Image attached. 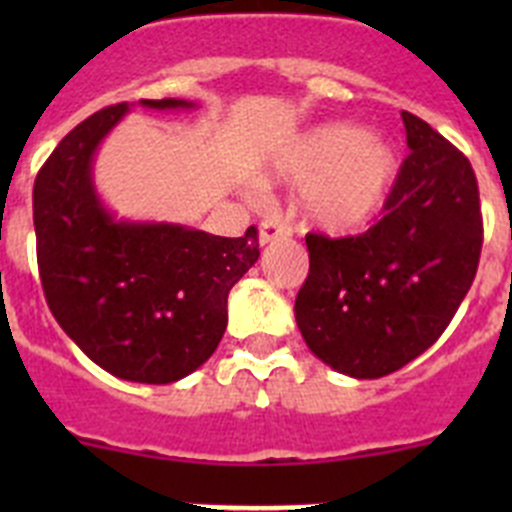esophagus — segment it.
<instances>
[{
    "label": "esophagus",
    "instance_id": "34e87169",
    "mask_svg": "<svg viewBox=\"0 0 512 512\" xmlns=\"http://www.w3.org/2000/svg\"><path fill=\"white\" fill-rule=\"evenodd\" d=\"M287 235H289V228L284 223H279V220H264V223L259 225L261 246H266V243L271 241H279V238H287Z\"/></svg>",
    "mask_w": 512,
    "mask_h": 512
}]
</instances>
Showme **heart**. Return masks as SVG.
Listing matches in <instances>:
<instances>
[{"mask_svg":"<svg viewBox=\"0 0 512 512\" xmlns=\"http://www.w3.org/2000/svg\"><path fill=\"white\" fill-rule=\"evenodd\" d=\"M400 156L390 140L356 125H325L295 140L279 158L284 179L305 182L297 210L312 228L346 233L382 210L397 179Z\"/></svg>","mask_w":512,"mask_h":512,"instance_id":"heart-1","label":"heart"}]
</instances>
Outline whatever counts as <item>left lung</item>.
<instances>
[{
  "mask_svg": "<svg viewBox=\"0 0 512 512\" xmlns=\"http://www.w3.org/2000/svg\"><path fill=\"white\" fill-rule=\"evenodd\" d=\"M402 161L379 223L361 235L310 233V274L295 318L336 372L379 379L438 341L474 282L482 212L472 164L420 117L402 112Z\"/></svg>",
  "mask_w": 512,
  "mask_h": 512,
  "instance_id": "left-lung-1",
  "label": "left lung"
}]
</instances>
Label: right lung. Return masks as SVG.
Listing matches in <instances>:
<instances>
[{"label": "right lung", "instance_id": "1", "mask_svg": "<svg viewBox=\"0 0 512 512\" xmlns=\"http://www.w3.org/2000/svg\"><path fill=\"white\" fill-rule=\"evenodd\" d=\"M192 110L187 99H140ZM130 110L79 122L38 171L33 223L45 300L66 336L128 382L169 384L200 369L228 325L233 284L259 259V230L223 238L176 223L117 220L99 200L92 161Z\"/></svg>", "mask_w": 512, "mask_h": 512}]
</instances>
